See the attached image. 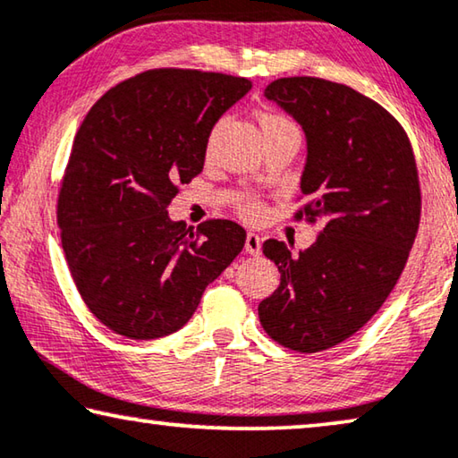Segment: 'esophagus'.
<instances>
[{
    "mask_svg": "<svg viewBox=\"0 0 458 458\" xmlns=\"http://www.w3.org/2000/svg\"><path fill=\"white\" fill-rule=\"evenodd\" d=\"M244 250L249 252V255H259L260 252V238L259 234H255V232H249V234H246Z\"/></svg>",
    "mask_w": 458,
    "mask_h": 458,
    "instance_id": "obj_1",
    "label": "esophagus"
}]
</instances>
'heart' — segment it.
<instances>
[{"label":"heart","mask_w":458,"mask_h":458,"mask_svg":"<svg viewBox=\"0 0 458 458\" xmlns=\"http://www.w3.org/2000/svg\"><path fill=\"white\" fill-rule=\"evenodd\" d=\"M259 124H260V128H263V132L267 134V132H275V130H287V128H295L292 122H289L285 115H281V114H275V112H263L259 115ZM209 147H212V142L208 144V150H209ZM242 212L246 214V216H257L259 214V203L257 201H244L242 203Z\"/></svg>","instance_id":"heart-1"}]
</instances>
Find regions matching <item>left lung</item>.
<instances>
[{
  "label": "left lung",
  "instance_id": "left-lung-1",
  "mask_svg": "<svg viewBox=\"0 0 458 458\" xmlns=\"http://www.w3.org/2000/svg\"><path fill=\"white\" fill-rule=\"evenodd\" d=\"M265 98L306 134L300 185L310 203L295 217L324 226L300 255L263 242L281 283L259 318L281 346L320 352L359 332L395 287L420 224L416 161L399 122L352 87L283 77Z\"/></svg>",
  "mask_w": 458,
  "mask_h": 458
}]
</instances>
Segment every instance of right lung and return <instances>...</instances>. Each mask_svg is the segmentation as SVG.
I'll list each match as a JSON object with an SVG mask.
<instances>
[{
  "label": "right lung",
  "mask_w": 458,
  "mask_h": 458,
  "mask_svg": "<svg viewBox=\"0 0 458 458\" xmlns=\"http://www.w3.org/2000/svg\"><path fill=\"white\" fill-rule=\"evenodd\" d=\"M250 87L222 72L155 69L112 87L85 115L56 222L77 292L115 334L152 340L183 328L242 250L236 222L191 232L166 206L199 175L216 122Z\"/></svg>",
  "instance_id": "obj_1"
}]
</instances>
